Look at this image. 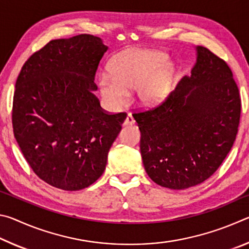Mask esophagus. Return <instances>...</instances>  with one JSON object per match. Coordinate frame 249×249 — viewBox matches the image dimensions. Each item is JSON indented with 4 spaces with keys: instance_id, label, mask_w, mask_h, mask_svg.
Wrapping results in <instances>:
<instances>
[{
    "instance_id": "34e87169",
    "label": "esophagus",
    "mask_w": 249,
    "mask_h": 249,
    "mask_svg": "<svg viewBox=\"0 0 249 249\" xmlns=\"http://www.w3.org/2000/svg\"><path fill=\"white\" fill-rule=\"evenodd\" d=\"M125 125H133L135 124V120L132 114H127V116H126L125 119V122H124Z\"/></svg>"
}]
</instances>
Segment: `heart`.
I'll list each match as a JSON object with an SVG mask.
<instances>
[{
    "label": "heart",
    "mask_w": 249,
    "mask_h": 249,
    "mask_svg": "<svg viewBox=\"0 0 249 249\" xmlns=\"http://www.w3.org/2000/svg\"><path fill=\"white\" fill-rule=\"evenodd\" d=\"M167 54L157 50H136L115 59L99 75L100 93L109 107L127 103L129 91L137 89L142 103L154 105L169 94L175 68Z\"/></svg>",
    "instance_id": "heart-1"
}]
</instances>
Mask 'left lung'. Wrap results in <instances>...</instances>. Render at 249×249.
I'll return each instance as SVG.
<instances>
[{"instance_id":"obj_1","label":"left lung","mask_w":249,"mask_h":249,"mask_svg":"<svg viewBox=\"0 0 249 249\" xmlns=\"http://www.w3.org/2000/svg\"><path fill=\"white\" fill-rule=\"evenodd\" d=\"M191 74L184 75L163 102L134 113L141 154L149 178L174 190L210 178L233 146L241 117V98L223 59L196 46Z\"/></svg>"}]
</instances>
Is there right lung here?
<instances>
[{
	"mask_svg": "<svg viewBox=\"0 0 249 249\" xmlns=\"http://www.w3.org/2000/svg\"><path fill=\"white\" fill-rule=\"evenodd\" d=\"M107 49L87 34L52 40L28 58L16 80V142L33 171L61 190H81L102 176L126 119L103 111L93 94Z\"/></svg>",
	"mask_w": 249,
	"mask_h": 249,
	"instance_id": "right-lung-1",
	"label": "right lung"
}]
</instances>
